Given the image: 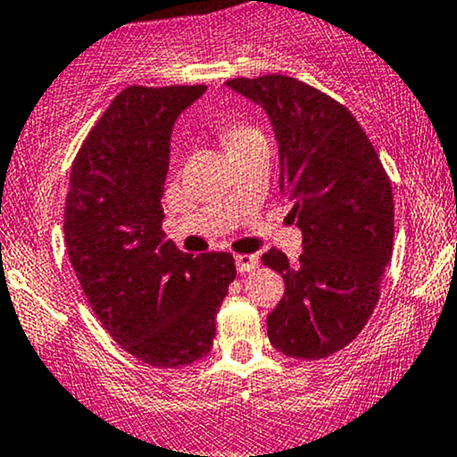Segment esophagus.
Segmentation results:
<instances>
[{"instance_id": "34e87169", "label": "esophagus", "mask_w": 457, "mask_h": 457, "mask_svg": "<svg viewBox=\"0 0 457 457\" xmlns=\"http://www.w3.org/2000/svg\"><path fill=\"white\" fill-rule=\"evenodd\" d=\"M235 263H237L239 274H245V271H254L259 268V256L256 254H237L235 256Z\"/></svg>"}]
</instances>
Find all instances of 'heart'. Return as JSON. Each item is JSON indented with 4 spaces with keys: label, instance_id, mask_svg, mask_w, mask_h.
Masks as SVG:
<instances>
[{
    "label": "heart",
    "instance_id": "heart-1",
    "mask_svg": "<svg viewBox=\"0 0 457 457\" xmlns=\"http://www.w3.org/2000/svg\"><path fill=\"white\" fill-rule=\"evenodd\" d=\"M254 127H248L244 125V122H227V125H222V129H220V137H222L224 146L230 148L235 145H239V142L248 140V137L256 136Z\"/></svg>",
    "mask_w": 457,
    "mask_h": 457
}]
</instances>
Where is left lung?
Here are the masks:
<instances>
[{"instance_id": "1", "label": "left lung", "mask_w": 457, "mask_h": 457, "mask_svg": "<svg viewBox=\"0 0 457 457\" xmlns=\"http://www.w3.org/2000/svg\"><path fill=\"white\" fill-rule=\"evenodd\" d=\"M227 86L268 112L280 192L294 203L287 218L304 242L295 263L278 248L261 256L285 280L270 343L291 358H328L361 335L380 300L395 235L391 179L352 112L326 92L276 73Z\"/></svg>"}]
</instances>
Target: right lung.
<instances>
[{
    "label": "right lung",
    "instance_id": "add662e5",
    "mask_svg": "<svg viewBox=\"0 0 457 457\" xmlns=\"http://www.w3.org/2000/svg\"><path fill=\"white\" fill-rule=\"evenodd\" d=\"M207 86H127L77 151L64 242L90 309L125 352L151 367L192 365L213 347L233 254H186L162 230L177 116Z\"/></svg>",
    "mask_w": 457,
    "mask_h": 457
}]
</instances>
